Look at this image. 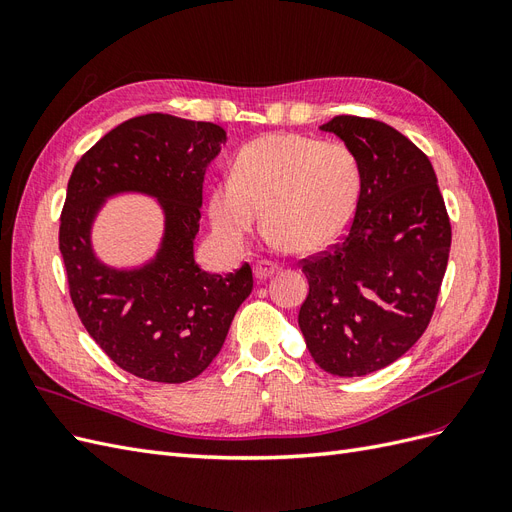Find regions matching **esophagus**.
<instances>
[{
  "label": "esophagus",
  "mask_w": 512,
  "mask_h": 512,
  "mask_svg": "<svg viewBox=\"0 0 512 512\" xmlns=\"http://www.w3.org/2000/svg\"><path fill=\"white\" fill-rule=\"evenodd\" d=\"M277 271H280V265H277V262H271V260H260V262H256V267H254V275H256L258 282L267 280V277H271Z\"/></svg>",
  "instance_id": "obj_1"
}]
</instances>
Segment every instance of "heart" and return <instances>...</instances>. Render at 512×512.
Masks as SVG:
<instances>
[{
	"instance_id": "heart-1",
	"label": "heart",
	"mask_w": 512,
	"mask_h": 512,
	"mask_svg": "<svg viewBox=\"0 0 512 512\" xmlns=\"http://www.w3.org/2000/svg\"><path fill=\"white\" fill-rule=\"evenodd\" d=\"M361 164L339 141L267 134L237 153L232 175L209 198L211 226L224 243L241 245L265 209L269 241L297 252L337 243L356 213Z\"/></svg>"
}]
</instances>
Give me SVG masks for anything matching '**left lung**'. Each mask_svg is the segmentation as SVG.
<instances>
[{"label":"left lung","instance_id":"obj_1","mask_svg":"<svg viewBox=\"0 0 512 512\" xmlns=\"http://www.w3.org/2000/svg\"><path fill=\"white\" fill-rule=\"evenodd\" d=\"M361 164L348 235L301 260L309 282L299 327L333 376H367L404 356L427 329L451 252V222L425 153L382 121L337 115L320 126Z\"/></svg>","mask_w":512,"mask_h":512}]
</instances>
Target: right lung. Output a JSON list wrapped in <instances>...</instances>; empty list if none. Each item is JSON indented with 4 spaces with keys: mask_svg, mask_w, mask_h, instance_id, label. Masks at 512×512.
<instances>
[{
    "mask_svg": "<svg viewBox=\"0 0 512 512\" xmlns=\"http://www.w3.org/2000/svg\"><path fill=\"white\" fill-rule=\"evenodd\" d=\"M224 141L215 123L149 113L104 134L70 175L59 224L70 299L108 359L136 378L179 384L203 374L254 288L247 262L228 275L194 262L205 168ZM119 191L156 195L167 218L157 258L132 272L102 266L88 239L103 200Z\"/></svg>",
    "mask_w": 512,
    "mask_h": 512,
    "instance_id": "right-lung-1",
    "label": "right lung"
}]
</instances>
